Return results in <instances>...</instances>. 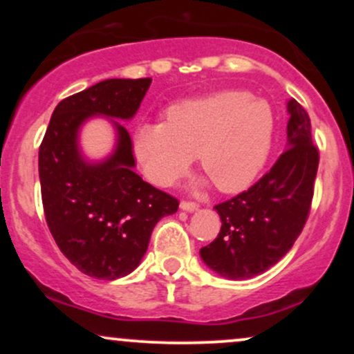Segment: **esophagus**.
Returning <instances> with one entry per match:
<instances>
[{"mask_svg":"<svg viewBox=\"0 0 354 354\" xmlns=\"http://www.w3.org/2000/svg\"><path fill=\"white\" fill-rule=\"evenodd\" d=\"M180 208L188 211V213H193V211H196L198 208H200V205H198V203H194V201H181Z\"/></svg>","mask_w":354,"mask_h":354,"instance_id":"34e87169","label":"esophagus"}]
</instances>
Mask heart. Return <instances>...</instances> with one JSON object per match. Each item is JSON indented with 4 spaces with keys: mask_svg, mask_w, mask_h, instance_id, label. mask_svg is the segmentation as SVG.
Returning a JSON list of instances; mask_svg holds the SVG:
<instances>
[{
    "mask_svg": "<svg viewBox=\"0 0 354 354\" xmlns=\"http://www.w3.org/2000/svg\"><path fill=\"white\" fill-rule=\"evenodd\" d=\"M273 136L270 104L250 93L223 91L176 104L168 123L141 124L135 154L146 176L160 186H171L200 156L218 189L239 193L265 168Z\"/></svg>",
    "mask_w": 354,
    "mask_h": 354,
    "instance_id": "heart-1",
    "label": "heart"
}]
</instances>
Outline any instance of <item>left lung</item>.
<instances>
[{
	"label": "left lung",
	"instance_id": "8db88e82",
	"mask_svg": "<svg viewBox=\"0 0 354 354\" xmlns=\"http://www.w3.org/2000/svg\"><path fill=\"white\" fill-rule=\"evenodd\" d=\"M288 113V145L273 168L248 191L214 206L221 230L200 254L223 278L248 279L270 270L291 250L310 214L319 153L306 109L290 100Z\"/></svg>",
	"mask_w": 354,
	"mask_h": 354
}]
</instances>
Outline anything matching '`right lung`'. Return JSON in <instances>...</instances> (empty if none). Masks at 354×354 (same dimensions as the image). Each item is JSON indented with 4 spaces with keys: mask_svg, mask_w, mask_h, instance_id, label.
Returning <instances> with one entry per match:
<instances>
[{
    "mask_svg": "<svg viewBox=\"0 0 354 354\" xmlns=\"http://www.w3.org/2000/svg\"><path fill=\"white\" fill-rule=\"evenodd\" d=\"M151 78L104 80L59 101L39 146L44 216L61 253L81 273L118 279L131 273L148 250L153 228L178 211L176 198L135 173L133 143L118 120L136 115ZM108 115L117 129L106 160H84L79 128L93 115Z\"/></svg>",
    "mask_w": 354,
    "mask_h": 354,
    "instance_id": "add662e5",
    "label": "right lung"
}]
</instances>
